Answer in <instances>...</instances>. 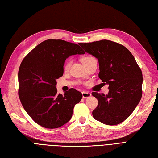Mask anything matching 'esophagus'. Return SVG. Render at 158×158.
Segmentation results:
<instances>
[{"label": "esophagus", "instance_id": "esophagus-1", "mask_svg": "<svg viewBox=\"0 0 158 158\" xmlns=\"http://www.w3.org/2000/svg\"><path fill=\"white\" fill-rule=\"evenodd\" d=\"M82 97L84 98H89V96H91V93H89L88 92H86V91H83L82 92Z\"/></svg>", "mask_w": 158, "mask_h": 158}]
</instances>
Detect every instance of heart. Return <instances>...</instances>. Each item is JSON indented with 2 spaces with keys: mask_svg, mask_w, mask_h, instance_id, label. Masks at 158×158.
<instances>
[{
  "mask_svg": "<svg viewBox=\"0 0 158 158\" xmlns=\"http://www.w3.org/2000/svg\"><path fill=\"white\" fill-rule=\"evenodd\" d=\"M94 58H93L92 56H84L83 58H82L81 60H82V64H84V63H86V62H87L89 60H92ZM70 64H71V60H68L64 64V69L65 70H68L70 68Z\"/></svg>",
  "mask_w": 158,
  "mask_h": 158,
  "instance_id": "b5f03b06",
  "label": "heart"
}]
</instances>
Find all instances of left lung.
I'll list each match as a JSON object with an SVG mask.
<instances>
[{"mask_svg": "<svg viewBox=\"0 0 158 158\" xmlns=\"http://www.w3.org/2000/svg\"><path fill=\"white\" fill-rule=\"evenodd\" d=\"M99 63L98 76L108 85V94L92 92L98 104L92 112L95 120L117 125L128 118L142 95V73L133 55L125 46L108 40L79 43Z\"/></svg>", "mask_w": 158, "mask_h": 158, "instance_id": "1", "label": "left lung"}]
</instances>
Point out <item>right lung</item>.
Segmentation results:
<instances>
[{"label": "right lung", "instance_id": "right-lung-1", "mask_svg": "<svg viewBox=\"0 0 158 158\" xmlns=\"http://www.w3.org/2000/svg\"><path fill=\"white\" fill-rule=\"evenodd\" d=\"M78 44L62 40L41 42L25 57L19 70V96L32 120L46 128H57L69 122L82 94L74 88L57 93L56 80L63 75L66 58L84 54Z\"/></svg>", "mask_w": 158, "mask_h": 158}]
</instances>
